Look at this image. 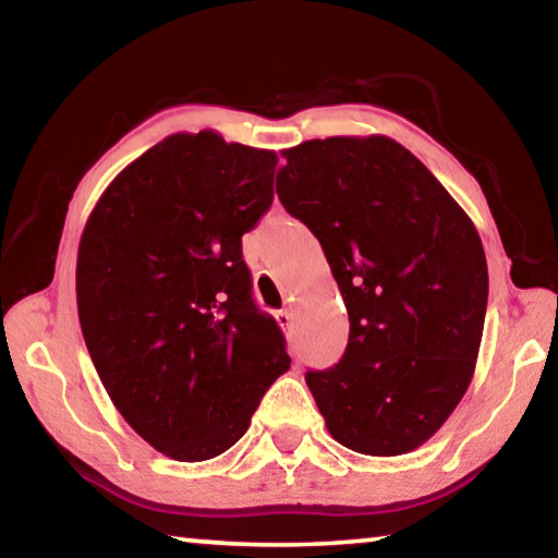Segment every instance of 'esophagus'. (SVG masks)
<instances>
[{
    "label": "esophagus",
    "mask_w": 558,
    "mask_h": 558,
    "mask_svg": "<svg viewBox=\"0 0 558 558\" xmlns=\"http://www.w3.org/2000/svg\"><path fill=\"white\" fill-rule=\"evenodd\" d=\"M276 319H278V325H280L282 329H290V325H292V313H290V310H280V313H276Z\"/></svg>",
    "instance_id": "esophagus-1"
}]
</instances>
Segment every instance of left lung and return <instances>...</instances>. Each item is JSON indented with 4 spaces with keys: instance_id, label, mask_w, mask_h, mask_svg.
Here are the masks:
<instances>
[{
    "instance_id": "1",
    "label": "left lung",
    "mask_w": 558,
    "mask_h": 558,
    "mask_svg": "<svg viewBox=\"0 0 558 558\" xmlns=\"http://www.w3.org/2000/svg\"><path fill=\"white\" fill-rule=\"evenodd\" d=\"M282 157L278 199L317 235L349 313L339 364L305 381L337 442L403 456L448 421L475 372L487 310L483 241L396 140H307Z\"/></svg>"
}]
</instances>
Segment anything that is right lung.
Wrapping results in <instances>:
<instances>
[{
	"instance_id": "obj_1",
	"label": "right lung",
	"mask_w": 558,
	"mask_h": 558,
	"mask_svg": "<svg viewBox=\"0 0 558 558\" xmlns=\"http://www.w3.org/2000/svg\"><path fill=\"white\" fill-rule=\"evenodd\" d=\"M278 157L204 130L128 165L83 229L75 298L102 386L165 456H221L290 369L286 337L253 302L241 235L272 204Z\"/></svg>"
}]
</instances>
